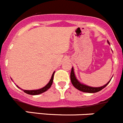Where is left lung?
Listing matches in <instances>:
<instances>
[{
    "label": "left lung",
    "mask_w": 123,
    "mask_h": 123,
    "mask_svg": "<svg viewBox=\"0 0 123 123\" xmlns=\"http://www.w3.org/2000/svg\"><path fill=\"white\" fill-rule=\"evenodd\" d=\"M108 43H109V42L108 41ZM70 78H71V81L72 84L73 85V86L75 88H77V90H80L81 92H85V93H96V92H98L99 91H101V90L104 88H105L107 85L109 84V82H110L111 79L109 81V82L105 84V85H104V86H100V87H92V86H89L88 85H84V84H82L77 79L76 77H75V74H74V69H73V68H72L71 69V75H70Z\"/></svg>",
    "instance_id": "1"
}]
</instances>
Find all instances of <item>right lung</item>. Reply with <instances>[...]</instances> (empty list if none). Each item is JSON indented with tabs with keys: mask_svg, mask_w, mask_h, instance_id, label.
Returning <instances> with one entry per match:
<instances>
[{
	"mask_svg": "<svg viewBox=\"0 0 123 123\" xmlns=\"http://www.w3.org/2000/svg\"><path fill=\"white\" fill-rule=\"evenodd\" d=\"M54 73H55V71L53 73L52 75V77L51 79H50V81L49 82L47 85H46L45 86H44L43 88H40V89H38V90H23L24 92L28 94H31V95H38V94H41V93H44V92H46L48 89H49V88L51 86L52 84V82H53V79H54ZM17 87L20 88L18 85H16ZM21 89V88H20Z\"/></svg>",
	"mask_w": 123,
	"mask_h": 123,
	"instance_id": "1",
	"label": "right lung"
}]
</instances>
